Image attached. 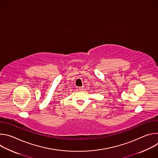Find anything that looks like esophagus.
Segmentation results:
<instances>
[{"label": "esophagus", "instance_id": "esophagus-1", "mask_svg": "<svg viewBox=\"0 0 158 158\" xmlns=\"http://www.w3.org/2000/svg\"><path fill=\"white\" fill-rule=\"evenodd\" d=\"M84 89V87L83 86H81V87H78V89L80 90V91H81V90H82Z\"/></svg>", "mask_w": 158, "mask_h": 158}]
</instances>
